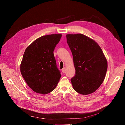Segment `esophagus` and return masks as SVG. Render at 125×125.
Wrapping results in <instances>:
<instances>
[{
  "mask_svg": "<svg viewBox=\"0 0 125 125\" xmlns=\"http://www.w3.org/2000/svg\"><path fill=\"white\" fill-rule=\"evenodd\" d=\"M62 73H65V71H66V68L64 67V68L62 69Z\"/></svg>",
  "mask_w": 125,
  "mask_h": 125,
  "instance_id": "34e87169",
  "label": "esophagus"
}]
</instances>
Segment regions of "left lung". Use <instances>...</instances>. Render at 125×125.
I'll use <instances>...</instances> for the list:
<instances>
[{
  "instance_id": "obj_1",
  "label": "left lung",
  "mask_w": 125,
  "mask_h": 125,
  "mask_svg": "<svg viewBox=\"0 0 125 125\" xmlns=\"http://www.w3.org/2000/svg\"><path fill=\"white\" fill-rule=\"evenodd\" d=\"M67 42L73 56L75 75L71 79L73 89L80 94L93 93L102 83L107 61L100 46L83 34H68Z\"/></svg>"
}]
</instances>
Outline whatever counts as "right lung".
<instances>
[{
    "mask_svg": "<svg viewBox=\"0 0 125 125\" xmlns=\"http://www.w3.org/2000/svg\"><path fill=\"white\" fill-rule=\"evenodd\" d=\"M61 34L42 36L26 49L20 64L21 74L28 86L37 93L47 94L56 87L61 76L54 51Z\"/></svg>",
    "mask_w": 125,
    "mask_h": 125,
    "instance_id": "obj_1",
    "label": "right lung"
}]
</instances>
